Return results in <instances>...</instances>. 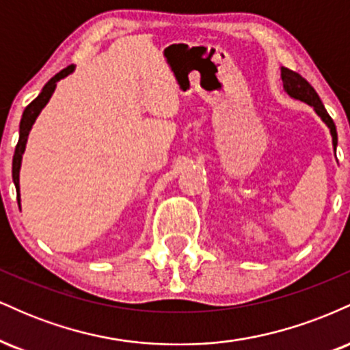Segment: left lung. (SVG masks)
Listing matches in <instances>:
<instances>
[{"instance_id":"obj_1","label":"left lung","mask_w":350,"mask_h":350,"mask_svg":"<svg viewBox=\"0 0 350 350\" xmlns=\"http://www.w3.org/2000/svg\"><path fill=\"white\" fill-rule=\"evenodd\" d=\"M281 79H283L284 92H286L291 98L299 100V102L308 103L309 107L314 108L317 116L326 123V126L329 128V131H331V136H332V148H334L336 151L337 148L336 124L332 122L331 116H329L326 108H324L323 102H321L319 95L316 94L314 88L309 85L306 79H303L299 74H296V72L286 69V67H281Z\"/></svg>"}]
</instances>
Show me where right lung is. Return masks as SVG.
I'll list each match as a JSON object with an SVG mask.
<instances>
[{"instance_id": "add662e5", "label": "right lung", "mask_w": 350, "mask_h": 350, "mask_svg": "<svg viewBox=\"0 0 350 350\" xmlns=\"http://www.w3.org/2000/svg\"><path fill=\"white\" fill-rule=\"evenodd\" d=\"M74 70H75V66H69L67 69L60 70L59 74H55L54 77H52L49 82L42 87L41 94H39L38 97H36L33 102L29 103V105L24 108V111H23L21 123H19V139H18V144H16L14 156H13V183L16 186V192H18L19 208H21V196H19V171H21L23 154H24V151H26L27 136H29V131H31V128H33L36 118H38L39 113L42 111V108L46 107L47 102L51 100L59 80L66 79L67 75H70Z\"/></svg>"}]
</instances>
